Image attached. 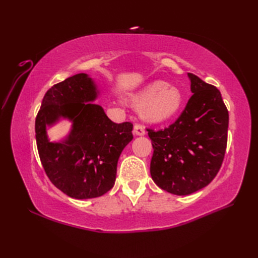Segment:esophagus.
I'll use <instances>...</instances> for the list:
<instances>
[{"label": "esophagus", "mask_w": 258, "mask_h": 258, "mask_svg": "<svg viewBox=\"0 0 258 258\" xmlns=\"http://www.w3.org/2000/svg\"><path fill=\"white\" fill-rule=\"evenodd\" d=\"M134 135L138 136V137H142L145 135V129L141 124H136L134 128Z\"/></svg>", "instance_id": "esophagus-1"}]
</instances>
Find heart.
I'll use <instances>...</instances> for the list:
<instances>
[{
  "instance_id": "heart-1",
  "label": "heart",
  "mask_w": 258,
  "mask_h": 258,
  "mask_svg": "<svg viewBox=\"0 0 258 258\" xmlns=\"http://www.w3.org/2000/svg\"><path fill=\"white\" fill-rule=\"evenodd\" d=\"M129 101L140 105L141 118L151 123H159L174 117L184 102L181 90L162 81H154L129 96Z\"/></svg>"
}]
</instances>
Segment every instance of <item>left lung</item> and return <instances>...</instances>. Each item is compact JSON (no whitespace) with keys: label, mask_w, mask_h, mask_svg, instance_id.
<instances>
[{"label":"left lung","mask_w":258,"mask_h":258,"mask_svg":"<svg viewBox=\"0 0 258 258\" xmlns=\"http://www.w3.org/2000/svg\"><path fill=\"white\" fill-rule=\"evenodd\" d=\"M192 96L168 128L148 130L154 154L151 175L161 189L187 196L211 183L227 145L229 116L220 90L187 73Z\"/></svg>","instance_id":"left-lung-1"}]
</instances>
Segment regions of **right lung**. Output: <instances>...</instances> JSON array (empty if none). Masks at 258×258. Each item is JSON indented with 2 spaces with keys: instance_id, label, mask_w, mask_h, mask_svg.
<instances>
[{
  "instance_id": "add662e5",
  "label": "right lung",
  "mask_w": 258,
  "mask_h": 258,
  "mask_svg": "<svg viewBox=\"0 0 258 258\" xmlns=\"http://www.w3.org/2000/svg\"><path fill=\"white\" fill-rule=\"evenodd\" d=\"M96 81L81 73L45 93L35 120L38 155L46 174L74 199L102 196L115 184L117 162L132 137V123H115L103 107ZM62 120L72 122L68 135L50 142L47 128Z\"/></svg>"
}]
</instances>
